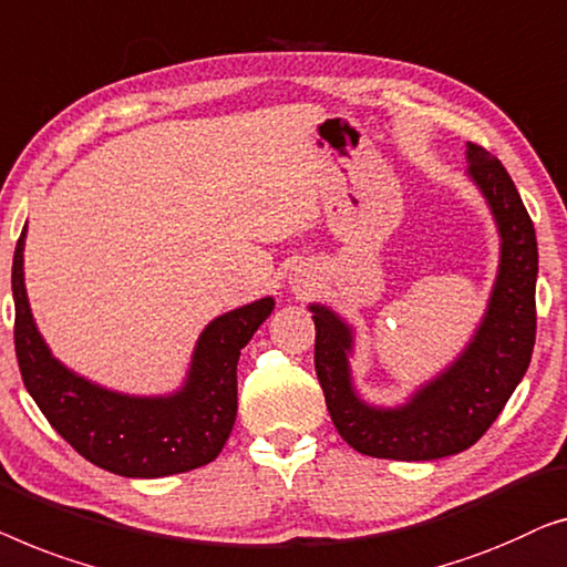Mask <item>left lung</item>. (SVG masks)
<instances>
[{"label":"left lung","instance_id":"1","mask_svg":"<svg viewBox=\"0 0 567 567\" xmlns=\"http://www.w3.org/2000/svg\"><path fill=\"white\" fill-rule=\"evenodd\" d=\"M467 172L498 234V269L488 306L462 352L421 382L405 401L378 405L357 390V329L323 302H310L316 323V374L333 426L357 452L380 460L429 462L473 446L488 432L532 362L537 313V236L504 164L467 143Z\"/></svg>","mask_w":567,"mask_h":567}]
</instances>
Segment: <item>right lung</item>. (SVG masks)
<instances>
[{"instance_id": "add662e5", "label": "right lung", "mask_w": 567, "mask_h": 567, "mask_svg": "<svg viewBox=\"0 0 567 567\" xmlns=\"http://www.w3.org/2000/svg\"><path fill=\"white\" fill-rule=\"evenodd\" d=\"M25 238L28 223L12 259L14 352L28 393L55 432L92 465L123 477L177 475L218 457L236 421L238 357L275 310L272 295L213 318L177 390L121 393L74 372L45 344L28 300Z\"/></svg>"}]
</instances>
